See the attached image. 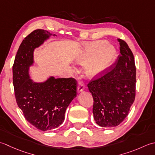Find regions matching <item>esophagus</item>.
Here are the masks:
<instances>
[{"mask_svg": "<svg viewBox=\"0 0 155 155\" xmlns=\"http://www.w3.org/2000/svg\"><path fill=\"white\" fill-rule=\"evenodd\" d=\"M85 89V85L84 83L82 81L79 82L78 84V93H80L82 91Z\"/></svg>", "mask_w": 155, "mask_h": 155, "instance_id": "obj_1", "label": "esophagus"}]
</instances>
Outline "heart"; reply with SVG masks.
I'll list each match as a JSON object with an SVG mask.
<instances>
[{"instance_id": "1", "label": "heart", "mask_w": 155, "mask_h": 155, "mask_svg": "<svg viewBox=\"0 0 155 155\" xmlns=\"http://www.w3.org/2000/svg\"><path fill=\"white\" fill-rule=\"evenodd\" d=\"M116 55V49L106 41H96L85 44L75 58V62L85 64V74L94 78L105 71Z\"/></svg>"}]
</instances>
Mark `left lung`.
Returning <instances> with one entry per match:
<instances>
[{
  "instance_id": "8db88e82",
  "label": "left lung",
  "mask_w": 155,
  "mask_h": 155,
  "mask_svg": "<svg viewBox=\"0 0 155 155\" xmlns=\"http://www.w3.org/2000/svg\"><path fill=\"white\" fill-rule=\"evenodd\" d=\"M118 41L121 54L115 63L116 67L87 85L94 99V120L104 128L115 127L120 124L128 116L135 98L134 55L124 41Z\"/></svg>"
}]
</instances>
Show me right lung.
I'll return each mask as SVG.
<instances>
[{"mask_svg":"<svg viewBox=\"0 0 155 155\" xmlns=\"http://www.w3.org/2000/svg\"><path fill=\"white\" fill-rule=\"evenodd\" d=\"M51 36V33L43 29L31 33L19 46L12 67L18 108L31 124L42 131L52 130L63 124L66 109L77 94V82L74 78L49 76L42 82L31 78L29 70L35 64V49Z\"/></svg>","mask_w":155,"mask_h":155,"instance_id":"obj_1","label":"right lung"}]
</instances>
